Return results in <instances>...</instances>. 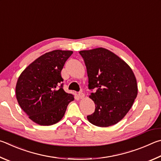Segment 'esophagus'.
Here are the masks:
<instances>
[{
  "label": "esophagus",
  "instance_id": "34e87169",
  "mask_svg": "<svg viewBox=\"0 0 161 161\" xmlns=\"http://www.w3.org/2000/svg\"><path fill=\"white\" fill-rule=\"evenodd\" d=\"M78 96H79V97L80 98V99H83V98L85 97V94H84L83 92H80L78 93Z\"/></svg>",
  "mask_w": 161,
  "mask_h": 161
}]
</instances>
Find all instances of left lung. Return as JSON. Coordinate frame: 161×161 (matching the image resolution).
Instances as JSON below:
<instances>
[{"instance_id": "left-lung-1", "label": "left lung", "mask_w": 161, "mask_h": 161, "mask_svg": "<svg viewBox=\"0 0 161 161\" xmlns=\"http://www.w3.org/2000/svg\"><path fill=\"white\" fill-rule=\"evenodd\" d=\"M88 76L90 98L95 112L87 116L100 127L114 125L125 117L137 96L136 79L129 65L104 48L80 51Z\"/></svg>"}]
</instances>
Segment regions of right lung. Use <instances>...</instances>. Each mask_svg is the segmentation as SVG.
Returning a JSON list of instances; mask_svg holds the SVG:
<instances>
[{"label": "right lung", "instance_id": "obj_1", "mask_svg": "<svg viewBox=\"0 0 161 161\" xmlns=\"http://www.w3.org/2000/svg\"><path fill=\"white\" fill-rule=\"evenodd\" d=\"M72 51L54 50L30 64L19 76L16 97L19 105L34 122L49 126L59 122L74 100L64 91L61 71Z\"/></svg>", "mask_w": 161, "mask_h": 161}]
</instances>
